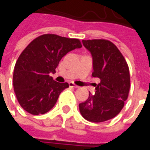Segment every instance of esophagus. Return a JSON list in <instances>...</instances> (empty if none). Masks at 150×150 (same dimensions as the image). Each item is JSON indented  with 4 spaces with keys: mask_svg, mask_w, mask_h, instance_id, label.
<instances>
[{
    "mask_svg": "<svg viewBox=\"0 0 150 150\" xmlns=\"http://www.w3.org/2000/svg\"><path fill=\"white\" fill-rule=\"evenodd\" d=\"M69 87H73V88H79V86L75 85L74 82H69Z\"/></svg>",
    "mask_w": 150,
    "mask_h": 150,
    "instance_id": "esophagus-1",
    "label": "esophagus"
}]
</instances>
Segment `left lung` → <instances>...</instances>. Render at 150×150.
Instances as JSON below:
<instances>
[{
  "instance_id": "obj_1",
  "label": "left lung",
  "mask_w": 150,
  "mask_h": 150,
  "mask_svg": "<svg viewBox=\"0 0 150 150\" xmlns=\"http://www.w3.org/2000/svg\"><path fill=\"white\" fill-rule=\"evenodd\" d=\"M93 57V77L100 79L96 93L79 104L81 115L92 122H103L116 116L128 99L130 75L128 63L110 41L82 40Z\"/></svg>"
}]
</instances>
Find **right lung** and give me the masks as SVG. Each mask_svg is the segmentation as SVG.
<instances>
[{
  "mask_svg": "<svg viewBox=\"0 0 150 150\" xmlns=\"http://www.w3.org/2000/svg\"><path fill=\"white\" fill-rule=\"evenodd\" d=\"M81 47L79 39L46 34L33 40L15 63L13 85L21 108L31 115H42L57 102L69 83L53 80L61 59L69 51Z\"/></svg>",
  "mask_w": 150,
  "mask_h": 150,
  "instance_id": "right-lung-1",
  "label": "right lung"
}]
</instances>
